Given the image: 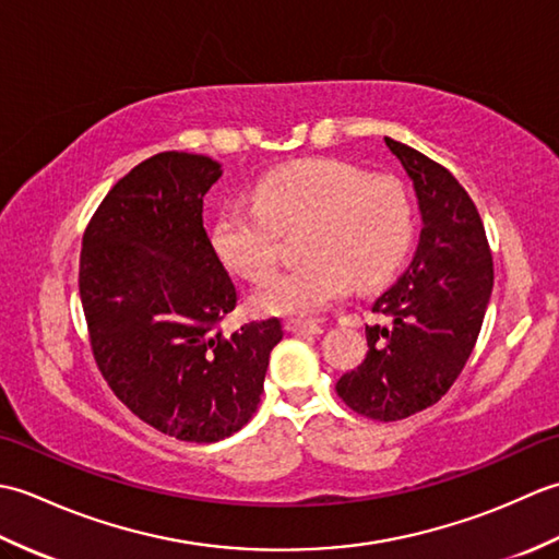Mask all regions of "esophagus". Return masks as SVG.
I'll return each instance as SVG.
<instances>
[{
	"instance_id": "34e87169",
	"label": "esophagus",
	"mask_w": 559,
	"mask_h": 559,
	"mask_svg": "<svg viewBox=\"0 0 559 559\" xmlns=\"http://www.w3.org/2000/svg\"><path fill=\"white\" fill-rule=\"evenodd\" d=\"M286 329L290 331V334L305 336V334H322L324 324L322 322H314V319H288Z\"/></svg>"
}]
</instances>
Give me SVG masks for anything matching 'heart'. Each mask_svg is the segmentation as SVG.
<instances>
[{
	"instance_id": "b5f03b06",
	"label": "heart",
	"mask_w": 559,
	"mask_h": 559,
	"mask_svg": "<svg viewBox=\"0 0 559 559\" xmlns=\"http://www.w3.org/2000/svg\"><path fill=\"white\" fill-rule=\"evenodd\" d=\"M298 266L281 271L254 295L266 314H314L355 286L370 288L403 264L413 240V209L394 177L350 163L312 158L261 177L254 204L218 213L213 247L237 276L264 281L281 257V233L300 230Z\"/></svg>"
}]
</instances>
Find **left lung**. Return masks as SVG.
<instances>
[{
	"label": "left lung",
	"instance_id": "obj_1",
	"mask_svg": "<svg viewBox=\"0 0 559 559\" xmlns=\"http://www.w3.org/2000/svg\"><path fill=\"white\" fill-rule=\"evenodd\" d=\"M420 201V245L408 271L372 305L367 355L336 394L362 418L394 423L435 406L466 367L492 293V252L480 213L444 165L384 139Z\"/></svg>",
	"mask_w": 559,
	"mask_h": 559
}]
</instances>
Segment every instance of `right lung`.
Listing matches in <instances>:
<instances>
[{"label":"right lung","instance_id":"right-lung-1","mask_svg":"<svg viewBox=\"0 0 559 559\" xmlns=\"http://www.w3.org/2000/svg\"><path fill=\"white\" fill-rule=\"evenodd\" d=\"M221 165L165 151L117 182L81 240L79 295L93 360L158 432L209 444L252 420L278 319L225 336L237 290L213 249L204 194Z\"/></svg>","mask_w":559,"mask_h":559}]
</instances>
